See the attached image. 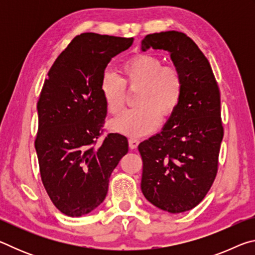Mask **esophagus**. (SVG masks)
<instances>
[{
	"label": "esophagus",
	"instance_id": "34e87169",
	"mask_svg": "<svg viewBox=\"0 0 255 255\" xmlns=\"http://www.w3.org/2000/svg\"><path fill=\"white\" fill-rule=\"evenodd\" d=\"M129 147H130V149H135L137 148L138 144H139V140L136 139V138H129Z\"/></svg>",
	"mask_w": 255,
	"mask_h": 255
}]
</instances>
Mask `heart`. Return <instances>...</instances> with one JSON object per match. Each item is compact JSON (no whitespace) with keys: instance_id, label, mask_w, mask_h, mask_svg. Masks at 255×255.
I'll return each mask as SVG.
<instances>
[{"instance_id":"1","label":"heart","mask_w":255,"mask_h":255,"mask_svg":"<svg viewBox=\"0 0 255 255\" xmlns=\"http://www.w3.org/2000/svg\"><path fill=\"white\" fill-rule=\"evenodd\" d=\"M155 55L139 54L120 67V77L106 74L100 91L108 111L118 115L126 107L128 91H138L135 109L128 110L112 120L116 131L130 137L152 132L159 120H167L175 114L182 100L184 79L175 65H163Z\"/></svg>"}]
</instances>
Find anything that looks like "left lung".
Wrapping results in <instances>:
<instances>
[{
	"label": "left lung",
	"instance_id": "obj_1",
	"mask_svg": "<svg viewBox=\"0 0 255 255\" xmlns=\"http://www.w3.org/2000/svg\"><path fill=\"white\" fill-rule=\"evenodd\" d=\"M170 51L182 72L184 92L163 130L138 145L143 159L141 191L150 204L172 214L195 208L213 185L224 136L221 91L199 47L179 31L150 33L141 49Z\"/></svg>",
	"mask_w": 255,
	"mask_h": 255
}]
</instances>
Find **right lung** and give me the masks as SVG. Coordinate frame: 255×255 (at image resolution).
Masks as SVG:
<instances>
[{
    "instance_id": "right-lung-1",
    "label": "right lung",
    "mask_w": 255,
    "mask_h": 255,
    "mask_svg": "<svg viewBox=\"0 0 255 255\" xmlns=\"http://www.w3.org/2000/svg\"><path fill=\"white\" fill-rule=\"evenodd\" d=\"M132 41L81 33L56 58L42 85L34 139L40 176L56 208L71 217L105 200L112 171L128 153L127 137L118 132L98 143L107 117L100 84L112 57Z\"/></svg>"
}]
</instances>
